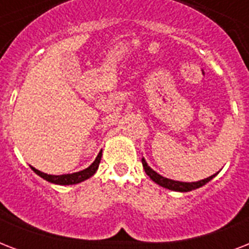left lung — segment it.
Masks as SVG:
<instances>
[{"instance_id":"obj_1","label":"left lung","mask_w":249,"mask_h":249,"mask_svg":"<svg viewBox=\"0 0 249 249\" xmlns=\"http://www.w3.org/2000/svg\"><path fill=\"white\" fill-rule=\"evenodd\" d=\"M142 165H143V169L146 172L148 177L151 178L152 181L158 183L161 187H165L168 190H172V191H178V193H187V191H193V190H196L201 186H204L205 183H208L213 177H216L218 172L214 174H212L211 177H207L204 179H200V181L196 182H182V181H174V179H170V178L163 177L161 174L156 173L155 170L152 169L151 166H148L147 161L144 160V158H142Z\"/></svg>"}]
</instances>
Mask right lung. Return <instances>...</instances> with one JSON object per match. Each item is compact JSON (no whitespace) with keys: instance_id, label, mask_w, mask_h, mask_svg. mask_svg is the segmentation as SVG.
Returning a JSON list of instances; mask_svg holds the SVG:
<instances>
[{"instance_id":"obj_1","label":"right lung","mask_w":249,"mask_h":249,"mask_svg":"<svg viewBox=\"0 0 249 249\" xmlns=\"http://www.w3.org/2000/svg\"><path fill=\"white\" fill-rule=\"evenodd\" d=\"M102 158V151L98 154V156L95 158L93 163L90 164L86 169L80 170V172H75V173H68V174H59V176H55V174H48L41 172V170L36 169V168H32V170L37 176H40L41 178H44L45 181L50 182V183H55V185H76V183H80V182L85 181L88 178H90L91 176L95 174V172L98 170V166L101 163Z\"/></svg>"}]
</instances>
